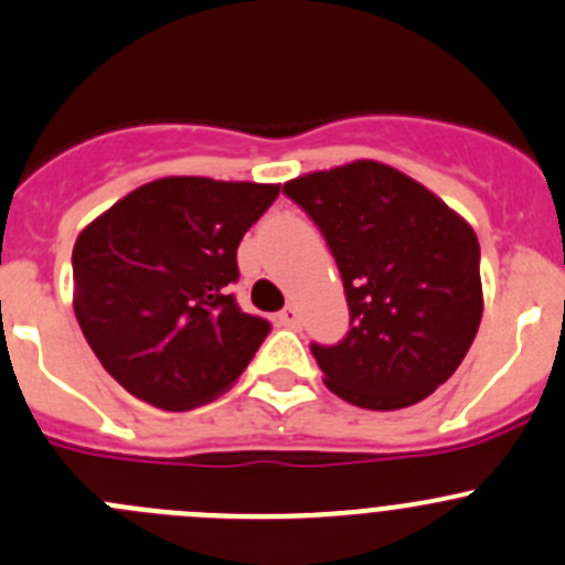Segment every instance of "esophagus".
<instances>
[{
  "label": "esophagus",
  "mask_w": 565,
  "mask_h": 565,
  "mask_svg": "<svg viewBox=\"0 0 565 565\" xmlns=\"http://www.w3.org/2000/svg\"><path fill=\"white\" fill-rule=\"evenodd\" d=\"M278 322H281V326H287V328H298L300 326V311L295 309V306H287V309L278 315Z\"/></svg>",
  "instance_id": "34e87169"
}]
</instances>
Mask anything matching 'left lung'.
Listing matches in <instances>:
<instances>
[{
  "mask_svg": "<svg viewBox=\"0 0 565 565\" xmlns=\"http://www.w3.org/2000/svg\"><path fill=\"white\" fill-rule=\"evenodd\" d=\"M284 193L326 234L348 295V337L311 344L326 386L370 411L428 397L458 370L483 317L475 228L375 160L303 173Z\"/></svg>",
  "mask_w": 565,
  "mask_h": 565,
  "instance_id": "8db88e82",
  "label": "left lung"
}]
</instances>
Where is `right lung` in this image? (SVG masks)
I'll list each match as a JSON object with an SVG mask.
<instances>
[{
	"label": "right lung",
	"instance_id": "1",
	"mask_svg": "<svg viewBox=\"0 0 565 565\" xmlns=\"http://www.w3.org/2000/svg\"><path fill=\"white\" fill-rule=\"evenodd\" d=\"M281 184L166 177L131 190L74 243V311L104 370L166 411L234 386L270 326L239 311L243 234Z\"/></svg>",
	"mask_w": 565,
	"mask_h": 565
}]
</instances>
